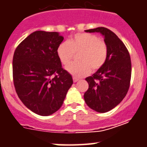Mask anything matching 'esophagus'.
Segmentation results:
<instances>
[{"mask_svg":"<svg viewBox=\"0 0 147 147\" xmlns=\"http://www.w3.org/2000/svg\"><path fill=\"white\" fill-rule=\"evenodd\" d=\"M79 80L78 78H73V82H78Z\"/></svg>","mask_w":147,"mask_h":147,"instance_id":"obj_1","label":"esophagus"}]
</instances>
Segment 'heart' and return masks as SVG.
Segmentation results:
<instances>
[{"instance_id":"b5f03b06","label":"heart","mask_w":147,"mask_h":147,"mask_svg":"<svg viewBox=\"0 0 147 147\" xmlns=\"http://www.w3.org/2000/svg\"><path fill=\"white\" fill-rule=\"evenodd\" d=\"M57 55L63 65L69 64L75 53H79V62L66 66L69 73L75 78H82L96 71L104 65L108 56V48L104 41L94 34H76L67 42H62L57 48Z\"/></svg>"}]
</instances>
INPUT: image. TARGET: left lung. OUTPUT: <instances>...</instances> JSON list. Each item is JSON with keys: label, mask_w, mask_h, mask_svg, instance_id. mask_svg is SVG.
<instances>
[{"label": "left lung", "mask_w": 147, "mask_h": 147, "mask_svg": "<svg viewBox=\"0 0 147 147\" xmlns=\"http://www.w3.org/2000/svg\"><path fill=\"white\" fill-rule=\"evenodd\" d=\"M85 32L101 34L108 48L104 65L85 79L89 89L84 95L90 109L106 113L118 106L127 93L132 72L130 56L123 41L110 29L97 27Z\"/></svg>", "instance_id": "8db88e82"}]
</instances>
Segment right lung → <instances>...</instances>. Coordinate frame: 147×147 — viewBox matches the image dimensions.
<instances>
[{"mask_svg":"<svg viewBox=\"0 0 147 147\" xmlns=\"http://www.w3.org/2000/svg\"><path fill=\"white\" fill-rule=\"evenodd\" d=\"M63 39L58 32L36 31L14 53L12 75L18 97L27 109L42 116L59 110L73 83L57 55Z\"/></svg>","mask_w":147,"mask_h":147,"instance_id":"1","label":"right lung"}]
</instances>
